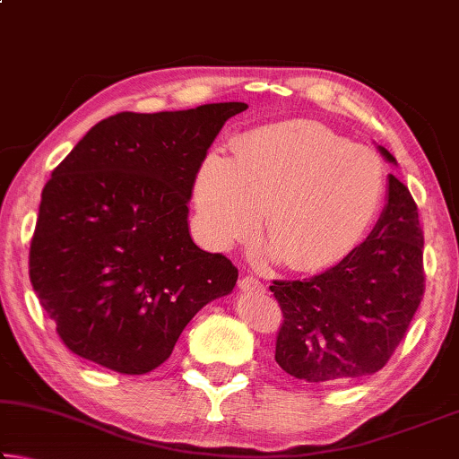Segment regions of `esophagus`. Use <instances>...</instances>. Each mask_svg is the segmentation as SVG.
Here are the masks:
<instances>
[{"label": "esophagus", "instance_id": "1", "mask_svg": "<svg viewBox=\"0 0 459 459\" xmlns=\"http://www.w3.org/2000/svg\"><path fill=\"white\" fill-rule=\"evenodd\" d=\"M238 287L243 291H247V293H263V291H265V287H263V283L259 281L257 277H253V275H245L243 279H240Z\"/></svg>", "mask_w": 459, "mask_h": 459}]
</instances>
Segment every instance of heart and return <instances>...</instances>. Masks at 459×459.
<instances>
[{"mask_svg":"<svg viewBox=\"0 0 459 459\" xmlns=\"http://www.w3.org/2000/svg\"><path fill=\"white\" fill-rule=\"evenodd\" d=\"M385 169L368 147L312 121H285L240 137L235 155L202 161L194 202L214 248L248 237L263 212L269 251L298 273L346 259L375 222Z\"/></svg>","mask_w":459,"mask_h":459,"instance_id":"b5f03b06","label":"heart"}]
</instances>
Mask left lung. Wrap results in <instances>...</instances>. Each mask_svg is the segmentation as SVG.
<instances>
[{
    "mask_svg": "<svg viewBox=\"0 0 459 459\" xmlns=\"http://www.w3.org/2000/svg\"><path fill=\"white\" fill-rule=\"evenodd\" d=\"M388 164L397 160L383 145ZM283 312L275 360L306 383L375 375L405 338L423 299V230L409 188L388 174L386 204L362 245L304 281H273Z\"/></svg>",
    "mask_w": 459,
    "mask_h": 459,
    "instance_id": "left-lung-1",
    "label": "left lung"
}]
</instances>
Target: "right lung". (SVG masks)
I'll return each mask as SVG.
<instances>
[{"mask_svg":"<svg viewBox=\"0 0 459 459\" xmlns=\"http://www.w3.org/2000/svg\"><path fill=\"white\" fill-rule=\"evenodd\" d=\"M245 103L99 121L42 190L30 281L66 348L121 375L172 354L238 269L196 247L188 202L208 147Z\"/></svg>","mask_w":459,"mask_h":459,"instance_id":"right-lung-1","label":"right lung"}]
</instances>
